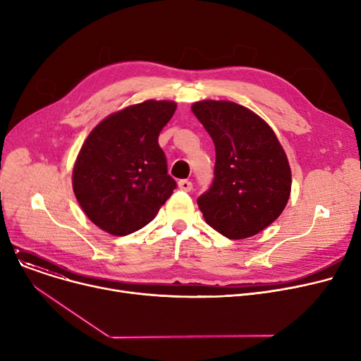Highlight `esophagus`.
I'll return each instance as SVG.
<instances>
[{"mask_svg": "<svg viewBox=\"0 0 361 361\" xmlns=\"http://www.w3.org/2000/svg\"><path fill=\"white\" fill-rule=\"evenodd\" d=\"M178 187L184 192H190L193 188V183L190 180H180L178 181Z\"/></svg>", "mask_w": 361, "mask_h": 361, "instance_id": "34e87169", "label": "esophagus"}]
</instances>
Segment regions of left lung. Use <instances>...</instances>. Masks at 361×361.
<instances>
[{"label": "left lung", "instance_id": "8db88e82", "mask_svg": "<svg viewBox=\"0 0 361 361\" xmlns=\"http://www.w3.org/2000/svg\"><path fill=\"white\" fill-rule=\"evenodd\" d=\"M215 145L214 181L197 197L204 221L230 240L252 237L283 211L291 169L274 130L250 109L228 101L192 106Z\"/></svg>", "mask_w": 361, "mask_h": 361}]
</instances>
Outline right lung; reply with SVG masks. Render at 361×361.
I'll list each match as a JSON object with an SVG mask.
<instances>
[{
    "instance_id": "add662e5",
    "label": "right lung",
    "mask_w": 361,
    "mask_h": 361,
    "mask_svg": "<svg viewBox=\"0 0 361 361\" xmlns=\"http://www.w3.org/2000/svg\"><path fill=\"white\" fill-rule=\"evenodd\" d=\"M171 101H145L111 114L85 140L73 190L86 216L112 235H128L154 219L177 187L158 143L174 116Z\"/></svg>"
}]
</instances>
